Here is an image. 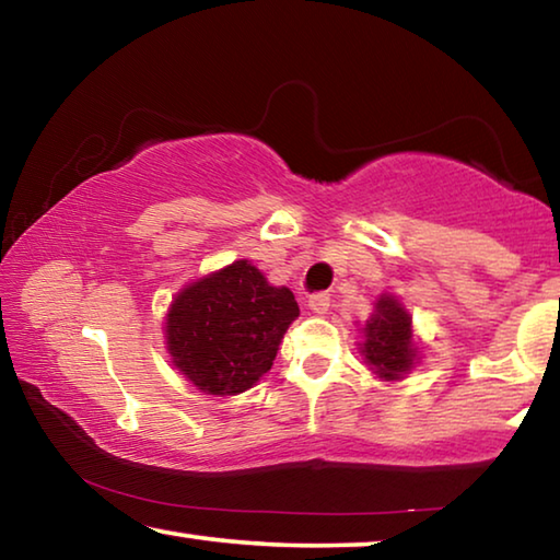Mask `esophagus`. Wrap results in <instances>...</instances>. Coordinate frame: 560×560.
I'll use <instances>...</instances> for the list:
<instances>
[{"instance_id": "obj_1", "label": "esophagus", "mask_w": 560, "mask_h": 560, "mask_svg": "<svg viewBox=\"0 0 560 560\" xmlns=\"http://www.w3.org/2000/svg\"><path fill=\"white\" fill-rule=\"evenodd\" d=\"M328 306H330V296H328V293H314V296H308V308L314 311V314L324 316L326 311H328Z\"/></svg>"}]
</instances>
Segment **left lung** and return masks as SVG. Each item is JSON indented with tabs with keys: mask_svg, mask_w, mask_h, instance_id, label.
<instances>
[{
	"mask_svg": "<svg viewBox=\"0 0 560 560\" xmlns=\"http://www.w3.org/2000/svg\"><path fill=\"white\" fill-rule=\"evenodd\" d=\"M365 340L360 343V355L377 377L397 381L412 371L417 346L412 340V318L395 296L383 293L375 303L373 316L365 320Z\"/></svg>",
	"mask_w": 560,
	"mask_h": 560,
	"instance_id": "1",
	"label": "left lung"
}]
</instances>
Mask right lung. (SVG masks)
I'll list each match as a JSON object with an SVG mask.
<instances>
[{
	"label": "right lung",
	"instance_id": "add662e5",
	"mask_svg": "<svg viewBox=\"0 0 560 560\" xmlns=\"http://www.w3.org/2000/svg\"><path fill=\"white\" fill-rule=\"evenodd\" d=\"M299 303L240 259L189 283L165 318L173 365L207 395H240L273 365Z\"/></svg>",
	"mask_w": 560,
	"mask_h": 560
}]
</instances>
